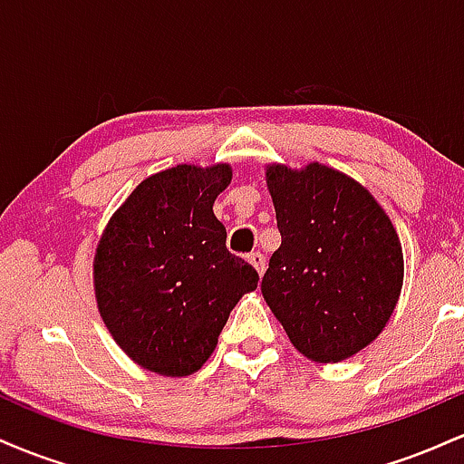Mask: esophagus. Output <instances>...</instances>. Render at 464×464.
Returning <instances> with one entry per match:
<instances>
[{"mask_svg":"<svg viewBox=\"0 0 464 464\" xmlns=\"http://www.w3.org/2000/svg\"><path fill=\"white\" fill-rule=\"evenodd\" d=\"M248 262L253 264V268L257 270L259 275H264V270H266V257L262 253H250L248 255Z\"/></svg>","mask_w":464,"mask_h":464,"instance_id":"1","label":"esophagus"}]
</instances>
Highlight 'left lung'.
<instances>
[{
    "label": "left lung",
    "mask_w": 464,
    "mask_h": 464,
    "mask_svg": "<svg viewBox=\"0 0 464 464\" xmlns=\"http://www.w3.org/2000/svg\"><path fill=\"white\" fill-rule=\"evenodd\" d=\"M281 246L264 301L299 353L334 364L384 332L403 285L401 242L358 180L323 163L266 165Z\"/></svg>",
    "instance_id": "left-lung-1"
}]
</instances>
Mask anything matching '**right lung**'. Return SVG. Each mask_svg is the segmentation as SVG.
<instances>
[{
	"instance_id": "1",
	"label": "right lung",
	"mask_w": 464,
	"mask_h": 464,
	"mask_svg": "<svg viewBox=\"0 0 464 464\" xmlns=\"http://www.w3.org/2000/svg\"><path fill=\"white\" fill-rule=\"evenodd\" d=\"M228 163H180L141 180L111 216L93 257L100 316L129 358L163 377L209 360L228 314L257 287L253 266L227 250L214 202Z\"/></svg>"
}]
</instances>
